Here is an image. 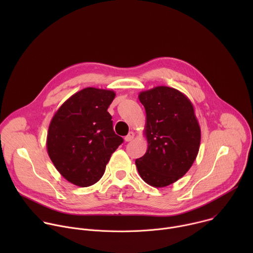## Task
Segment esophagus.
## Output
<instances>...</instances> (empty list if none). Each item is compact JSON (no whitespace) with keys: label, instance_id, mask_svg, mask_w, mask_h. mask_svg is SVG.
<instances>
[{"label":"esophagus","instance_id":"esophagus-1","mask_svg":"<svg viewBox=\"0 0 253 253\" xmlns=\"http://www.w3.org/2000/svg\"><path fill=\"white\" fill-rule=\"evenodd\" d=\"M134 137H135V133L131 131V132H129V133H128V135H127V136H125V138H124V139H125V141H126V142H129V141H132V140L134 139Z\"/></svg>","mask_w":253,"mask_h":253}]
</instances>
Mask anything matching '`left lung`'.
I'll return each mask as SVG.
<instances>
[{
	"mask_svg": "<svg viewBox=\"0 0 253 253\" xmlns=\"http://www.w3.org/2000/svg\"><path fill=\"white\" fill-rule=\"evenodd\" d=\"M138 98L146 112L148 147L135 164L147 184L166 187L183 177L197 157L201 130L194 106L185 94L167 86L142 91Z\"/></svg>",
	"mask_w": 253,
	"mask_h": 253,
	"instance_id": "left-lung-1",
	"label": "left lung"
}]
</instances>
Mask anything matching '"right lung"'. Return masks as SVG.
I'll list each match as a JSON object with an SVG mask.
<instances>
[{
    "instance_id": "add662e5",
    "label": "right lung",
    "mask_w": 253,
    "mask_h": 253,
    "mask_svg": "<svg viewBox=\"0 0 253 253\" xmlns=\"http://www.w3.org/2000/svg\"><path fill=\"white\" fill-rule=\"evenodd\" d=\"M115 96L113 90L88 87L72 95L55 112L48 129L47 151L70 183L88 187L98 182L123 142L107 111Z\"/></svg>"
}]
</instances>
